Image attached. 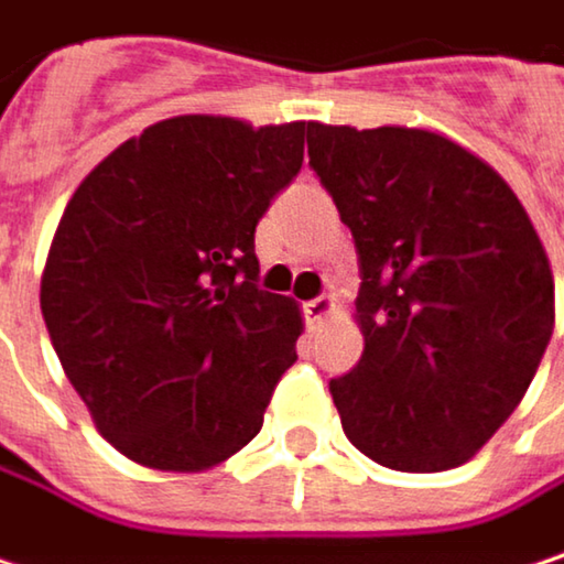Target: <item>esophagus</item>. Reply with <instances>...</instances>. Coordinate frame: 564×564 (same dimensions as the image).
<instances>
[{
  "instance_id": "34e87169",
  "label": "esophagus",
  "mask_w": 564,
  "mask_h": 564,
  "mask_svg": "<svg viewBox=\"0 0 564 564\" xmlns=\"http://www.w3.org/2000/svg\"><path fill=\"white\" fill-rule=\"evenodd\" d=\"M332 312H335V299H332V295H318V299L305 302V318H308V325H322V322H328V318H332Z\"/></svg>"
}]
</instances>
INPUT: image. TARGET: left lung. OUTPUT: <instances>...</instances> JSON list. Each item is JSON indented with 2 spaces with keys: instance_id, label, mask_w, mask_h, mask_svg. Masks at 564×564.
Wrapping results in <instances>:
<instances>
[{
  "instance_id": "obj_1",
  "label": "left lung",
  "mask_w": 564,
  "mask_h": 564,
  "mask_svg": "<svg viewBox=\"0 0 564 564\" xmlns=\"http://www.w3.org/2000/svg\"><path fill=\"white\" fill-rule=\"evenodd\" d=\"M308 163L361 262L345 436L401 473L473 459L525 398L555 328L545 246L512 186L430 128L312 124Z\"/></svg>"
}]
</instances>
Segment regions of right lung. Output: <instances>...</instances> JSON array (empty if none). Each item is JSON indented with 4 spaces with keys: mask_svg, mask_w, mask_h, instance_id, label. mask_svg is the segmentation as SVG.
I'll return each instance as SVG.
<instances>
[{
    "mask_svg": "<svg viewBox=\"0 0 564 564\" xmlns=\"http://www.w3.org/2000/svg\"><path fill=\"white\" fill-rule=\"evenodd\" d=\"M312 121L180 115L75 189L42 318L101 436L160 473H203L262 426L295 365V299L256 285V223L302 170Z\"/></svg>",
    "mask_w": 564,
    "mask_h": 564,
    "instance_id": "right-lung-1",
    "label": "right lung"
}]
</instances>
